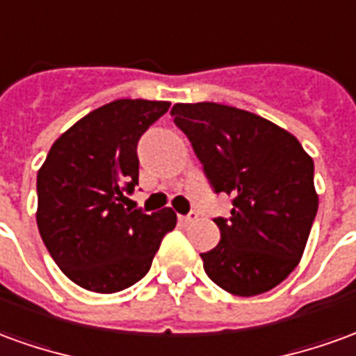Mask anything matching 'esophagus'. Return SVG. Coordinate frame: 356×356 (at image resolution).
<instances>
[{"label":"esophagus","instance_id":"esophagus-1","mask_svg":"<svg viewBox=\"0 0 356 356\" xmlns=\"http://www.w3.org/2000/svg\"><path fill=\"white\" fill-rule=\"evenodd\" d=\"M196 218H198V213L196 212H188L186 216H179V220L183 221V223H193Z\"/></svg>","mask_w":356,"mask_h":356}]
</instances>
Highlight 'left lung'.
Returning <instances> with one entry per match:
<instances>
[{
  "label": "left lung",
  "mask_w": 356,
  "mask_h": 356,
  "mask_svg": "<svg viewBox=\"0 0 356 356\" xmlns=\"http://www.w3.org/2000/svg\"><path fill=\"white\" fill-rule=\"evenodd\" d=\"M171 115L213 193L233 196L231 218L213 220L221 238L200 254L204 272L238 297L273 289L297 268L316 218L314 161L291 133L245 109L198 102L175 104Z\"/></svg>",
  "instance_id": "1"
}]
</instances>
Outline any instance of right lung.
Instances as JSON below:
<instances>
[{
	"instance_id": "obj_1",
	"label": "right lung",
	"mask_w": 356,
	"mask_h": 356,
	"mask_svg": "<svg viewBox=\"0 0 356 356\" xmlns=\"http://www.w3.org/2000/svg\"><path fill=\"white\" fill-rule=\"evenodd\" d=\"M170 106L109 102L59 136L40 168V237L59 270L83 289L118 293L135 285L177 223L171 208H125L138 185V140Z\"/></svg>"
}]
</instances>
